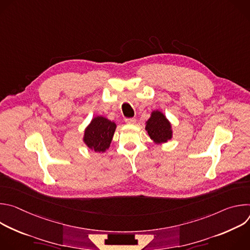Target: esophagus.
Returning a JSON list of instances; mask_svg holds the SVG:
<instances>
[{
	"label": "esophagus",
	"mask_w": 250,
	"mask_h": 250,
	"mask_svg": "<svg viewBox=\"0 0 250 250\" xmlns=\"http://www.w3.org/2000/svg\"><path fill=\"white\" fill-rule=\"evenodd\" d=\"M125 123L128 125H133L136 123V120L134 118H128V119H125Z\"/></svg>",
	"instance_id": "1"
}]
</instances>
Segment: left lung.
<instances>
[{
	"label": "left lung",
	"instance_id": "obj_1",
	"mask_svg": "<svg viewBox=\"0 0 250 250\" xmlns=\"http://www.w3.org/2000/svg\"><path fill=\"white\" fill-rule=\"evenodd\" d=\"M146 129L148 135L156 144H162L172 137L171 125L164 117V115L158 111L151 114L150 119L146 122Z\"/></svg>",
	"mask_w": 250,
	"mask_h": 250
}]
</instances>
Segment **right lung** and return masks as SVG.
I'll return each mask as SVG.
<instances>
[{
  "mask_svg": "<svg viewBox=\"0 0 250 250\" xmlns=\"http://www.w3.org/2000/svg\"><path fill=\"white\" fill-rule=\"evenodd\" d=\"M116 124L103 117H96L85 130L84 141L89 148L104 152L108 149L116 130Z\"/></svg>",
  "mask_w": 250,
  "mask_h": 250,
  "instance_id": "obj_1",
  "label": "right lung"
}]
</instances>
